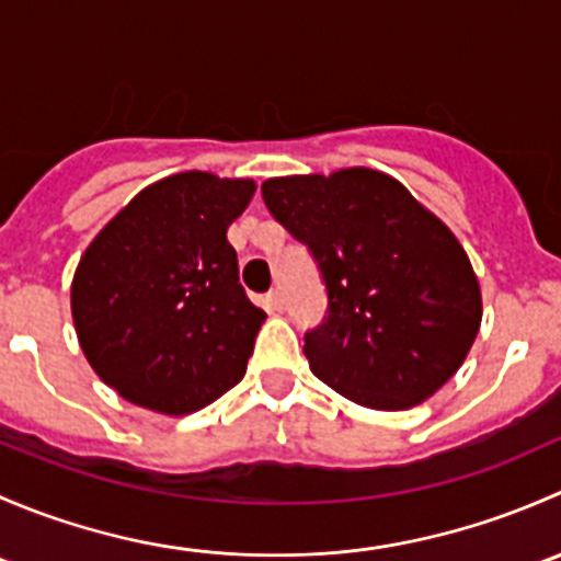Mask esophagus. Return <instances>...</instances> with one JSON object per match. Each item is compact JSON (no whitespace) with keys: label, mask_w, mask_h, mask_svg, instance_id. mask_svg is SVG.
<instances>
[{"label":"esophagus","mask_w":561,"mask_h":561,"mask_svg":"<svg viewBox=\"0 0 561 561\" xmlns=\"http://www.w3.org/2000/svg\"><path fill=\"white\" fill-rule=\"evenodd\" d=\"M265 307H268V312H285V296H282V290H271L268 296H265Z\"/></svg>","instance_id":"1"}]
</instances>
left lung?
<instances>
[{
    "instance_id": "obj_1",
    "label": "left lung",
    "mask_w": 561,
    "mask_h": 561,
    "mask_svg": "<svg viewBox=\"0 0 561 561\" xmlns=\"http://www.w3.org/2000/svg\"><path fill=\"white\" fill-rule=\"evenodd\" d=\"M260 192L325 282L328 317L304 344L317 380L388 412L437 393L483 317L478 276L448 225L371 168L282 175Z\"/></svg>"
}]
</instances>
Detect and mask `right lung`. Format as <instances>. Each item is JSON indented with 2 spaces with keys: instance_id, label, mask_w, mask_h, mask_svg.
<instances>
[{
  "instance_id": "right-lung-1",
  "label": "right lung",
  "mask_w": 561,
  "mask_h": 561,
  "mask_svg": "<svg viewBox=\"0 0 561 561\" xmlns=\"http://www.w3.org/2000/svg\"><path fill=\"white\" fill-rule=\"evenodd\" d=\"M252 179L186 171L140 190L81 254L70 287L83 355L122 399L190 415L244 377L265 322L228 228Z\"/></svg>"
}]
</instances>
